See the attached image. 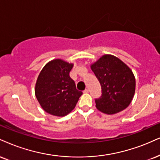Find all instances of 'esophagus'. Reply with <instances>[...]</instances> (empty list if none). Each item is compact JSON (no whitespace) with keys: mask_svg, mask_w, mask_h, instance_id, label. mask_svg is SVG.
Returning <instances> with one entry per match:
<instances>
[{"mask_svg":"<svg viewBox=\"0 0 160 160\" xmlns=\"http://www.w3.org/2000/svg\"><path fill=\"white\" fill-rule=\"evenodd\" d=\"M88 92H89V89H88V88H86V89L84 90V92H86V93Z\"/></svg>","mask_w":160,"mask_h":160,"instance_id":"obj_1","label":"esophagus"}]
</instances>
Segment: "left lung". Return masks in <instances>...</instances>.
<instances>
[{"label": "left lung", "mask_w": 160, "mask_h": 160, "mask_svg": "<svg viewBox=\"0 0 160 160\" xmlns=\"http://www.w3.org/2000/svg\"><path fill=\"white\" fill-rule=\"evenodd\" d=\"M91 69L102 87V96L95 99L97 109L106 114L125 109L135 92L136 81L131 69L110 55L100 58L91 65Z\"/></svg>", "instance_id": "obj_1"}]
</instances>
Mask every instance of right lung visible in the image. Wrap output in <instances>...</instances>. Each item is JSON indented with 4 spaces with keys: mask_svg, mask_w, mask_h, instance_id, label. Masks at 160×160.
<instances>
[{
    "mask_svg": "<svg viewBox=\"0 0 160 160\" xmlns=\"http://www.w3.org/2000/svg\"><path fill=\"white\" fill-rule=\"evenodd\" d=\"M73 64L61 60H52L45 65L35 84V96L47 113L64 116L76 107L82 92L76 89L70 77Z\"/></svg>",
    "mask_w": 160,
    "mask_h": 160,
    "instance_id": "1",
    "label": "right lung"
}]
</instances>
